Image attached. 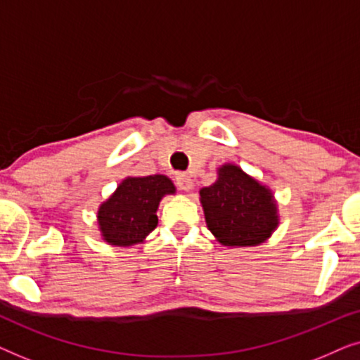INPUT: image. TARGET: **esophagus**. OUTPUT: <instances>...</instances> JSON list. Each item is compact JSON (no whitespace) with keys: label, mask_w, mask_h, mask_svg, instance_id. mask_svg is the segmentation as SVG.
<instances>
[{"label":"esophagus","mask_w":360,"mask_h":360,"mask_svg":"<svg viewBox=\"0 0 360 360\" xmlns=\"http://www.w3.org/2000/svg\"><path fill=\"white\" fill-rule=\"evenodd\" d=\"M175 184L180 190H184V191H188V190H191V186H193V181H191V179L186 174L176 175L175 176Z\"/></svg>","instance_id":"esophagus-1"}]
</instances>
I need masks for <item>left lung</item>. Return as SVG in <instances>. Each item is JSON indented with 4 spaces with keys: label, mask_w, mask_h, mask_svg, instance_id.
<instances>
[{
    "label": "left lung",
    "mask_w": 360,
    "mask_h": 360,
    "mask_svg": "<svg viewBox=\"0 0 360 360\" xmlns=\"http://www.w3.org/2000/svg\"><path fill=\"white\" fill-rule=\"evenodd\" d=\"M208 229L224 245H257L277 228L274 196L239 167L223 165L211 186L200 190Z\"/></svg>",
    "instance_id": "obj_1"
}]
</instances>
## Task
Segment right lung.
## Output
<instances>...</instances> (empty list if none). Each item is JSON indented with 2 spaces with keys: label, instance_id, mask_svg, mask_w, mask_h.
I'll return each instance as SVG.
<instances>
[{
  "label": "right lung",
  "instance_id": "1",
  "mask_svg": "<svg viewBox=\"0 0 360 360\" xmlns=\"http://www.w3.org/2000/svg\"><path fill=\"white\" fill-rule=\"evenodd\" d=\"M169 193H175V186L165 175L126 179L98 211V223L106 243L112 245L141 243L155 229L159 201Z\"/></svg>",
  "mask_w": 360,
  "mask_h": 360
}]
</instances>
